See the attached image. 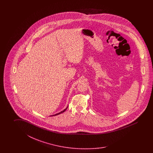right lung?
<instances>
[{
  "instance_id": "obj_1",
  "label": "right lung",
  "mask_w": 153,
  "mask_h": 153,
  "mask_svg": "<svg viewBox=\"0 0 153 153\" xmlns=\"http://www.w3.org/2000/svg\"><path fill=\"white\" fill-rule=\"evenodd\" d=\"M67 108H68V107H67ZM67 108H65V110H63V111H61V112H60V113H57V114H55V115H52V116H55V115H59V114H61V113H63V112H64V111H65V110H66V109H67Z\"/></svg>"
}]
</instances>
